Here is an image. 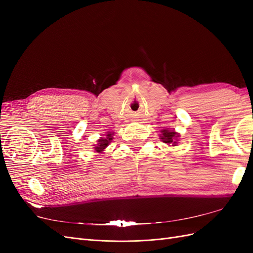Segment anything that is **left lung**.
<instances>
[{
    "mask_svg": "<svg viewBox=\"0 0 253 253\" xmlns=\"http://www.w3.org/2000/svg\"><path fill=\"white\" fill-rule=\"evenodd\" d=\"M179 133L175 132V131H171V129H162L159 134V138L162 139V141L168 145H172V147H175L177 145L178 141H179Z\"/></svg>",
    "mask_w": 253,
    "mask_h": 253,
    "instance_id": "8db88e82",
    "label": "left lung"
}]
</instances>
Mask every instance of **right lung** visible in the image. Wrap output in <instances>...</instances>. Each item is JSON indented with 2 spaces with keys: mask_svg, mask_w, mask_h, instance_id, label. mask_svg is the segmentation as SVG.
Segmentation results:
<instances>
[{
  "mask_svg": "<svg viewBox=\"0 0 253 253\" xmlns=\"http://www.w3.org/2000/svg\"><path fill=\"white\" fill-rule=\"evenodd\" d=\"M114 132H106L105 134V137H100L97 140V144L94 145V149H95V152L99 153V154H102V153H104L105 149L109 147V144L112 142L113 138H114Z\"/></svg>",
  "mask_w": 253,
  "mask_h": 253,
  "instance_id": "right-lung-1",
  "label": "right lung"
}]
</instances>
